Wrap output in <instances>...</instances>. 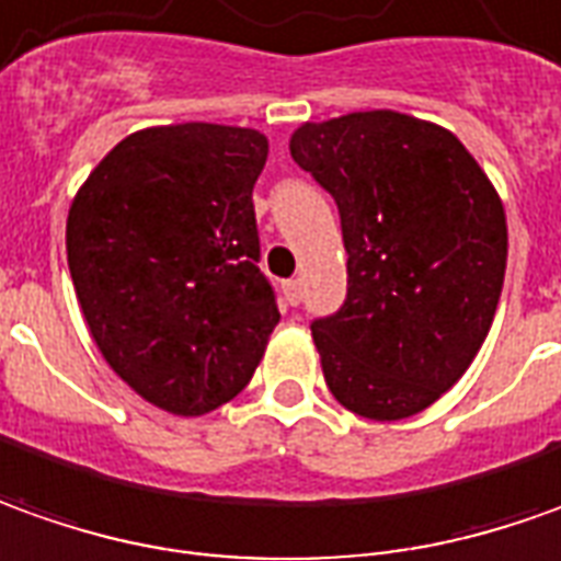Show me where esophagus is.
<instances>
[{"label":"esophagus","mask_w":561,"mask_h":561,"mask_svg":"<svg viewBox=\"0 0 561 561\" xmlns=\"http://www.w3.org/2000/svg\"><path fill=\"white\" fill-rule=\"evenodd\" d=\"M282 288H285L288 304H291V307H297V304H300V295H304V291H300V279H288L285 285H282Z\"/></svg>","instance_id":"34e87169"}]
</instances>
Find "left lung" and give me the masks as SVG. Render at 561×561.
Instances as JSON below:
<instances>
[{"mask_svg": "<svg viewBox=\"0 0 561 561\" xmlns=\"http://www.w3.org/2000/svg\"><path fill=\"white\" fill-rule=\"evenodd\" d=\"M291 159L337 202L346 297L312 319L331 396L402 421L470 368L506 270L494 186L451 131L392 110L307 122Z\"/></svg>", "mask_w": 561, "mask_h": 561, "instance_id": "8db88e82", "label": "left lung"}]
</instances>
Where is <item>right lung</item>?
Instances as JSON below:
<instances>
[{
  "mask_svg": "<svg viewBox=\"0 0 561 561\" xmlns=\"http://www.w3.org/2000/svg\"><path fill=\"white\" fill-rule=\"evenodd\" d=\"M266 152L254 128H147L106 152L70 205L67 264L91 337L171 414L245 390L279 322L251 202Z\"/></svg>",
  "mask_w": 561,
  "mask_h": 561,
  "instance_id": "right-lung-1",
  "label": "right lung"
}]
</instances>
